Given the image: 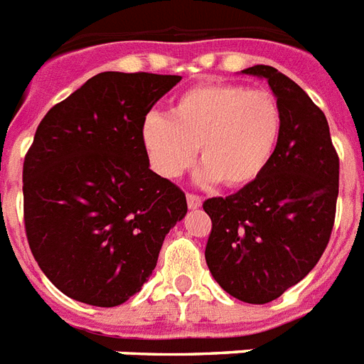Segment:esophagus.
<instances>
[{"mask_svg":"<svg viewBox=\"0 0 364 364\" xmlns=\"http://www.w3.org/2000/svg\"><path fill=\"white\" fill-rule=\"evenodd\" d=\"M188 206H190L191 210H196V208H199L200 205H203V199H200L199 196H193V193H188Z\"/></svg>","mask_w":364,"mask_h":364,"instance_id":"esophagus-1","label":"esophagus"}]
</instances>
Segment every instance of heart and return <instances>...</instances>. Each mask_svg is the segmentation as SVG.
Listing matches in <instances>:
<instances>
[{
	"mask_svg": "<svg viewBox=\"0 0 364 364\" xmlns=\"http://www.w3.org/2000/svg\"><path fill=\"white\" fill-rule=\"evenodd\" d=\"M282 135V110L267 90L205 82L186 90L167 116L148 114L141 141L154 171L176 178L199 148L203 182L244 188L269 167Z\"/></svg>",
	"mask_w": 364,
	"mask_h": 364,
	"instance_id": "b5f03b06",
	"label": "heart"
}]
</instances>
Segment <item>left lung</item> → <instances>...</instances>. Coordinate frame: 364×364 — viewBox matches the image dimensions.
<instances>
[{
	"label": "left lung",
	"instance_id": "8db88e82",
	"mask_svg": "<svg viewBox=\"0 0 364 364\" xmlns=\"http://www.w3.org/2000/svg\"><path fill=\"white\" fill-rule=\"evenodd\" d=\"M269 82L282 110V135L259 178L203 203L212 231L205 259L231 297L264 304L299 284L329 244L338 197V156L327 118L284 73L244 69Z\"/></svg>",
	"mask_w": 364,
	"mask_h": 364
}]
</instances>
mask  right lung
I'll return each mask as SVG.
<instances>
[{
  "instance_id": "add662e5",
  "label": "right lung",
  "mask_w": 364,
  "mask_h": 364,
  "mask_svg": "<svg viewBox=\"0 0 364 364\" xmlns=\"http://www.w3.org/2000/svg\"><path fill=\"white\" fill-rule=\"evenodd\" d=\"M178 75L107 71L54 105L24 159V223L67 297L118 306L150 278L184 191L150 168L141 126Z\"/></svg>"
}]
</instances>
